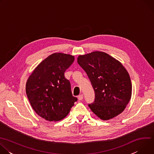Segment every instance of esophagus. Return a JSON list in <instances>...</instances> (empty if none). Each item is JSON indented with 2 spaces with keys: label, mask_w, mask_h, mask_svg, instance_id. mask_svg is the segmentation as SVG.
<instances>
[{
  "label": "esophagus",
  "mask_w": 154,
  "mask_h": 154,
  "mask_svg": "<svg viewBox=\"0 0 154 154\" xmlns=\"http://www.w3.org/2000/svg\"><path fill=\"white\" fill-rule=\"evenodd\" d=\"M83 94H80V95H79V96H78V99H79V100H82L83 99Z\"/></svg>",
  "instance_id": "34e87169"
}]
</instances>
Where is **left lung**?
I'll return each instance as SVG.
<instances>
[{"instance_id":"1","label":"left lung","mask_w":154,"mask_h":154,"mask_svg":"<svg viewBox=\"0 0 154 154\" xmlns=\"http://www.w3.org/2000/svg\"><path fill=\"white\" fill-rule=\"evenodd\" d=\"M77 62L94 91V101L88 105L91 111L104 121L121 114L131 99L132 88L129 74L122 64L100 51L80 55Z\"/></svg>"}]
</instances>
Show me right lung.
Listing matches in <instances>:
<instances>
[{"label":"right lung","instance_id":"1","mask_svg":"<svg viewBox=\"0 0 154 154\" xmlns=\"http://www.w3.org/2000/svg\"><path fill=\"white\" fill-rule=\"evenodd\" d=\"M74 61L69 54L55 53L41 62L29 77L26 91L34 111L49 121L63 119L77 100L64 72Z\"/></svg>","mask_w":154,"mask_h":154}]
</instances>
